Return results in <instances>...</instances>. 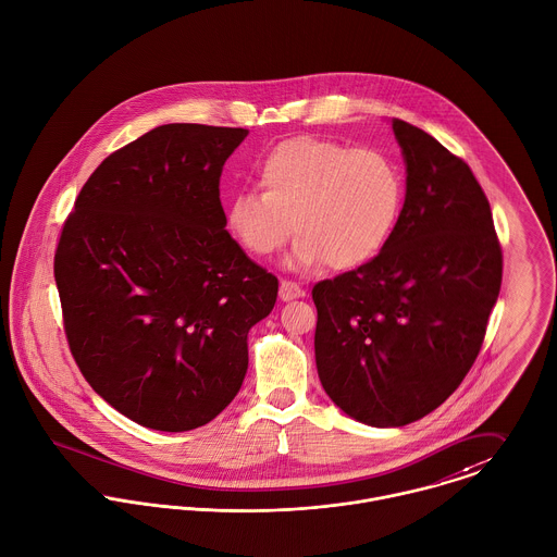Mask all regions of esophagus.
<instances>
[{"label": "esophagus", "instance_id": "obj_1", "mask_svg": "<svg viewBox=\"0 0 557 557\" xmlns=\"http://www.w3.org/2000/svg\"><path fill=\"white\" fill-rule=\"evenodd\" d=\"M306 295V290L297 284V282H290V280H282L280 284V299L282 301H293V299H301Z\"/></svg>", "mask_w": 557, "mask_h": 557}]
</instances>
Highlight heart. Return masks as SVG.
<instances>
[{
    "label": "heart",
    "mask_w": 557,
    "mask_h": 557,
    "mask_svg": "<svg viewBox=\"0 0 557 557\" xmlns=\"http://www.w3.org/2000/svg\"><path fill=\"white\" fill-rule=\"evenodd\" d=\"M260 189L226 202V226L251 256H269L297 235L290 269L366 264L388 242L404 200L399 166L380 149L297 136L256 164Z\"/></svg>",
    "instance_id": "b5f03b06"
}]
</instances>
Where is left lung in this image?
<instances>
[{
  "mask_svg": "<svg viewBox=\"0 0 557 557\" xmlns=\"http://www.w3.org/2000/svg\"><path fill=\"white\" fill-rule=\"evenodd\" d=\"M406 200L375 258L318 282L313 350L322 388L348 417L401 428L430 414L479 357L502 284L490 200L470 166L393 120Z\"/></svg>",
  "mask_w": 557,
  "mask_h": 557,
  "instance_id": "left-lung-1",
  "label": "left lung"
}]
</instances>
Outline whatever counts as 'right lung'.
Returning <instances> with one entry per match:
<instances>
[{
    "label": "right lung",
    "instance_id": "add662e5",
    "mask_svg": "<svg viewBox=\"0 0 557 557\" xmlns=\"http://www.w3.org/2000/svg\"><path fill=\"white\" fill-rule=\"evenodd\" d=\"M248 129L153 127L81 189L55 251L72 357L129 421L189 432L213 421L248 371L249 329L277 299L226 231L222 166Z\"/></svg>",
    "mask_w": 557,
    "mask_h": 557
}]
</instances>
